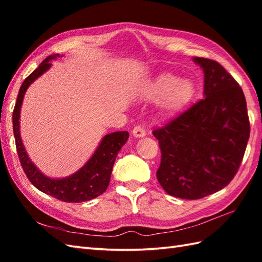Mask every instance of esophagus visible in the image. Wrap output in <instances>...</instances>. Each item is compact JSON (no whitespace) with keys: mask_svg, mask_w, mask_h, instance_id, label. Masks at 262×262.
Segmentation results:
<instances>
[{"mask_svg":"<svg viewBox=\"0 0 262 262\" xmlns=\"http://www.w3.org/2000/svg\"><path fill=\"white\" fill-rule=\"evenodd\" d=\"M133 135L135 137H143L146 135V132H145V128L141 125H137L134 127V129H133Z\"/></svg>","mask_w":262,"mask_h":262,"instance_id":"esophagus-1","label":"esophagus"}]
</instances>
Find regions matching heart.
Listing matches in <instances>:
<instances>
[{"mask_svg":"<svg viewBox=\"0 0 262 262\" xmlns=\"http://www.w3.org/2000/svg\"><path fill=\"white\" fill-rule=\"evenodd\" d=\"M194 89L188 80H179L172 74H163L153 83L151 94L160 101H164L166 109L174 113L187 105L193 97Z\"/></svg>","mask_w":262,"mask_h":262,"instance_id":"heart-1","label":"heart"}]
</instances>
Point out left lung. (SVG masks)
<instances>
[{"label": "left lung", "instance_id": "left-lung-1", "mask_svg": "<svg viewBox=\"0 0 262 262\" xmlns=\"http://www.w3.org/2000/svg\"><path fill=\"white\" fill-rule=\"evenodd\" d=\"M193 60L204 70L205 98L153 130L161 149L160 185L171 196L190 200L229 185L250 136L242 88L216 60Z\"/></svg>", "mask_w": 262, "mask_h": 262}]
</instances>
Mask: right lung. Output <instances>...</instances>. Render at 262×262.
<instances>
[{"label": "right lung", "mask_w": 262, "mask_h": 262, "mask_svg": "<svg viewBox=\"0 0 262 262\" xmlns=\"http://www.w3.org/2000/svg\"><path fill=\"white\" fill-rule=\"evenodd\" d=\"M56 57H59L58 54L51 55L46 59H43L40 65L21 84L12 116L16 152H18L20 163L28 179L39 190L66 203L86 202V200H91L100 196L107 190L115 160L120 148L125 145L129 137V133L116 132L105 135L92 158L88 161V163L76 173L64 178V179L47 178L33 165L28 158L24 144L21 142L19 132L20 108L28 86L38 76H40L43 72L51 68V60Z\"/></svg>", "instance_id": "obj_1"}]
</instances>
